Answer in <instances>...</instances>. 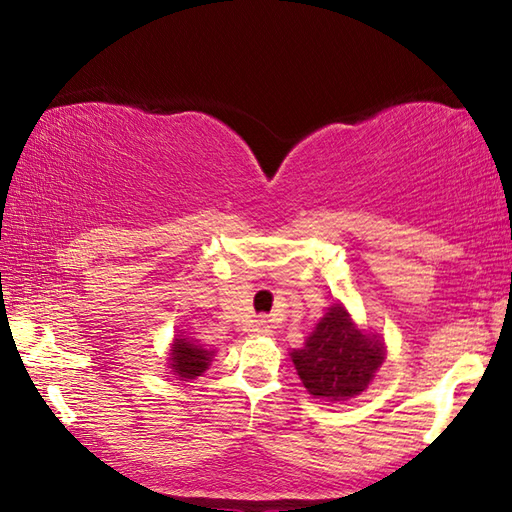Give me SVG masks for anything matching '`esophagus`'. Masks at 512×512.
Masks as SVG:
<instances>
[{"label":"esophagus","instance_id":"obj_1","mask_svg":"<svg viewBox=\"0 0 512 512\" xmlns=\"http://www.w3.org/2000/svg\"><path fill=\"white\" fill-rule=\"evenodd\" d=\"M253 332L255 334H270V325L266 321H255Z\"/></svg>","mask_w":512,"mask_h":512}]
</instances>
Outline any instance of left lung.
Masks as SVG:
<instances>
[{"label": "left lung", "instance_id": "8db88e82", "mask_svg": "<svg viewBox=\"0 0 512 512\" xmlns=\"http://www.w3.org/2000/svg\"><path fill=\"white\" fill-rule=\"evenodd\" d=\"M290 356L312 396L339 402L367 389L385 352L383 343L358 330L341 303H334L306 345Z\"/></svg>", "mask_w": 512, "mask_h": 512}]
</instances>
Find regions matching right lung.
Wrapping results in <instances>:
<instances>
[{"label":"right lung","mask_w":512,"mask_h":512,"mask_svg":"<svg viewBox=\"0 0 512 512\" xmlns=\"http://www.w3.org/2000/svg\"><path fill=\"white\" fill-rule=\"evenodd\" d=\"M211 352L202 345H195L187 339H176L171 350V367L178 378H195L200 376L211 363Z\"/></svg>","instance_id":"1"}]
</instances>
